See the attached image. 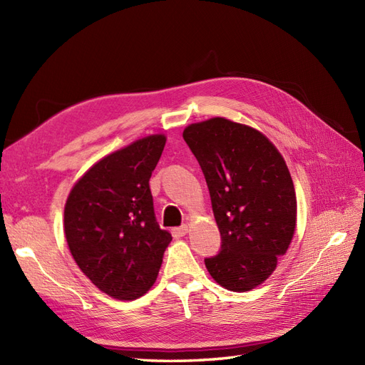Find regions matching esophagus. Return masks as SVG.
I'll use <instances>...</instances> for the list:
<instances>
[{"mask_svg": "<svg viewBox=\"0 0 365 365\" xmlns=\"http://www.w3.org/2000/svg\"><path fill=\"white\" fill-rule=\"evenodd\" d=\"M187 231H189V227H187V225L175 227V228L172 230V236H173L175 239H180V237H182V236L187 235Z\"/></svg>", "mask_w": 365, "mask_h": 365, "instance_id": "esophagus-1", "label": "esophagus"}]
</instances>
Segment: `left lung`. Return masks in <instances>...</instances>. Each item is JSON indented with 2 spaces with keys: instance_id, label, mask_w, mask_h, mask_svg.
<instances>
[{
  "instance_id": "8db88e82",
  "label": "left lung",
  "mask_w": 365,
  "mask_h": 365,
  "mask_svg": "<svg viewBox=\"0 0 365 365\" xmlns=\"http://www.w3.org/2000/svg\"><path fill=\"white\" fill-rule=\"evenodd\" d=\"M208 187L220 250L204 259L225 289L244 292L267 280L288 250L297 220L291 173L272 143L222 117L187 126L182 134Z\"/></svg>"
}]
</instances>
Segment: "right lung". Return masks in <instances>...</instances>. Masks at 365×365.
Returning a JSON list of instances; mask_svg holds the SVG:
<instances>
[{
    "instance_id": "add662e5",
    "label": "right lung",
    "mask_w": 365,
    "mask_h": 365,
    "mask_svg": "<svg viewBox=\"0 0 365 365\" xmlns=\"http://www.w3.org/2000/svg\"><path fill=\"white\" fill-rule=\"evenodd\" d=\"M164 145V135H149L105 157L65 204V237L77 267L118 300L150 289L172 240L157 222L149 187Z\"/></svg>"
}]
</instances>
